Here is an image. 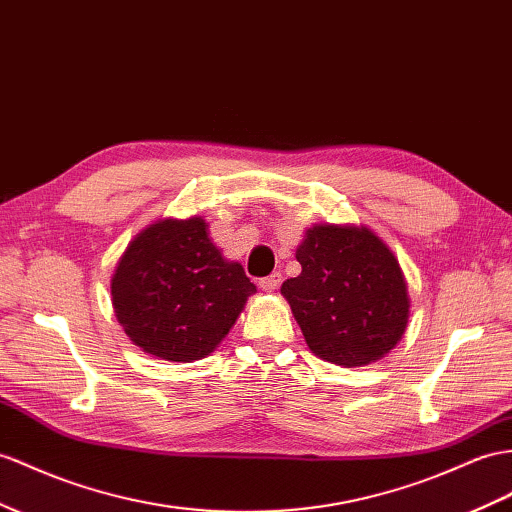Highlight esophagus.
I'll list each match as a JSON object with an SVG mask.
<instances>
[{
	"label": "esophagus",
	"instance_id": "1",
	"mask_svg": "<svg viewBox=\"0 0 512 512\" xmlns=\"http://www.w3.org/2000/svg\"><path fill=\"white\" fill-rule=\"evenodd\" d=\"M279 285H281V272H272L270 277H264V279L259 281V287L264 292H274Z\"/></svg>",
	"mask_w": 512,
	"mask_h": 512
}]
</instances>
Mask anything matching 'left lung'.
Here are the masks:
<instances>
[{"label": "left lung", "mask_w": 512, "mask_h": 512, "mask_svg": "<svg viewBox=\"0 0 512 512\" xmlns=\"http://www.w3.org/2000/svg\"><path fill=\"white\" fill-rule=\"evenodd\" d=\"M303 272L281 285L316 357L361 368L385 357L409 322L396 255L368 227L316 225L296 248Z\"/></svg>", "instance_id": "8db88e82"}]
</instances>
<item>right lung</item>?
<instances>
[{
  "instance_id": "obj_1",
  "label": "right lung",
  "mask_w": 512,
  "mask_h": 512,
  "mask_svg": "<svg viewBox=\"0 0 512 512\" xmlns=\"http://www.w3.org/2000/svg\"><path fill=\"white\" fill-rule=\"evenodd\" d=\"M112 305L127 337L166 361L203 359L222 342L255 285L209 240L201 216L157 220L125 248Z\"/></svg>"
}]
</instances>
